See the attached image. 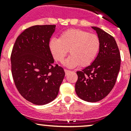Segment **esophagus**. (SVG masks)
I'll return each mask as SVG.
<instances>
[{"label": "esophagus", "mask_w": 131, "mask_h": 131, "mask_svg": "<svg viewBox=\"0 0 131 131\" xmlns=\"http://www.w3.org/2000/svg\"><path fill=\"white\" fill-rule=\"evenodd\" d=\"M64 72H65V74L66 75H67L68 73H70V71L68 70H67V69H64Z\"/></svg>", "instance_id": "1"}]
</instances>
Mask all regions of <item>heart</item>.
Returning <instances> with one entry per match:
<instances>
[{"label": "heart", "mask_w": 131, "mask_h": 131, "mask_svg": "<svg viewBox=\"0 0 131 131\" xmlns=\"http://www.w3.org/2000/svg\"><path fill=\"white\" fill-rule=\"evenodd\" d=\"M100 47L98 37L80 29H68L63 31L59 39L52 38L49 42V48L55 60L61 62L69 49L71 54L66 60L68 67L79 64L85 67L93 62Z\"/></svg>", "instance_id": "heart-1"}]
</instances>
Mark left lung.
Wrapping results in <instances>:
<instances>
[{
	"label": "left lung",
	"instance_id": "left-lung-1",
	"mask_svg": "<svg viewBox=\"0 0 131 131\" xmlns=\"http://www.w3.org/2000/svg\"><path fill=\"white\" fill-rule=\"evenodd\" d=\"M100 42V51L91 65L77 72L75 92L82 100L97 102L105 97L115 84L121 68V54L114 38L101 28L92 26Z\"/></svg>",
	"mask_w": 131,
	"mask_h": 131
}]
</instances>
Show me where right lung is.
Instances as JSON below:
<instances>
[{
    "label": "right lung",
    "instance_id": "obj_1",
    "mask_svg": "<svg viewBox=\"0 0 131 131\" xmlns=\"http://www.w3.org/2000/svg\"><path fill=\"white\" fill-rule=\"evenodd\" d=\"M55 25H35L17 37L10 55L11 72L18 92L27 101L43 105L59 92L64 71L54 64L49 48Z\"/></svg>",
    "mask_w": 131,
    "mask_h": 131
}]
</instances>
